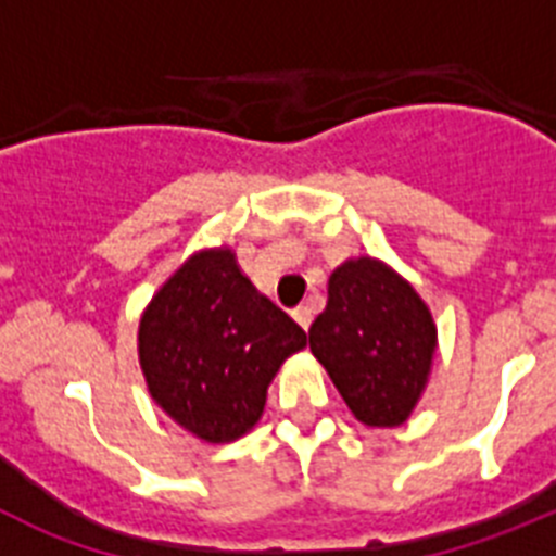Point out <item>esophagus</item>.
Listing matches in <instances>:
<instances>
[{"label": "esophagus", "mask_w": 556, "mask_h": 556, "mask_svg": "<svg viewBox=\"0 0 556 556\" xmlns=\"http://www.w3.org/2000/svg\"><path fill=\"white\" fill-rule=\"evenodd\" d=\"M292 314H294V320L301 323V328H306V331H308V326H312V320H314L312 306H298Z\"/></svg>", "instance_id": "esophagus-1"}]
</instances>
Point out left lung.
Wrapping results in <instances>:
<instances>
[{
    "mask_svg": "<svg viewBox=\"0 0 556 556\" xmlns=\"http://www.w3.org/2000/svg\"><path fill=\"white\" fill-rule=\"evenodd\" d=\"M308 345L362 424L397 426L424 392L437 331L404 278L358 258L331 275L328 306L308 328Z\"/></svg>",
    "mask_w": 556,
    "mask_h": 556,
    "instance_id": "left-lung-1",
    "label": "left lung"
}]
</instances>
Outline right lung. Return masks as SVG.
<instances>
[{"mask_svg": "<svg viewBox=\"0 0 556 556\" xmlns=\"http://www.w3.org/2000/svg\"><path fill=\"white\" fill-rule=\"evenodd\" d=\"M306 331L255 292L230 250L184 264L152 298L139 358L161 409L205 443H228L258 424L267 387Z\"/></svg>", "mask_w": 556, "mask_h": 556, "instance_id": "add662e5", "label": "right lung"}]
</instances>
